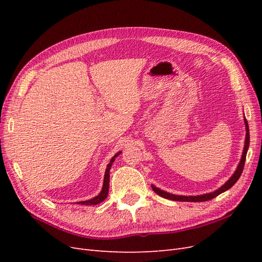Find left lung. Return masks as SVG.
<instances>
[{
	"mask_svg": "<svg viewBox=\"0 0 262 262\" xmlns=\"http://www.w3.org/2000/svg\"><path fill=\"white\" fill-rule=\"evenodd\" d=\"M245 124H246V131H247V133H246V141H245V147H244V152H243V156H242V160H241V163L238 165V167H237L236 171L234 175L231 177V179H229L226 184L224 186H222L220 189H217L216 191L214 192H211V193H207V194H202V195H193V196H187V195H176V194H171V193H168L166 191H163V190L156 188L155 186H152V189L154 190V191L158 194L161 195L163 198H165V199H169V200H172V201H185V202H202V201H208V200H211L213 199V198L217 196L219 194H221L222 192L226 191V190H228L231 187H233L236 181L239 179L242 172H243V169H244V166H245V161H246V155H247V150H248V147H249V128H248V122L247 120L245 119Z\"/></svg>",
	"mask_w": 262,
	"mask_h": 262,
	"instance_id": "left-lung-1",
	"label": "left lung"
}]
</instances>
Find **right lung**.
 <instances>
[{"label": "right lung", "instance_id": "right-lung-1", "mask_svg": "<svg viewBox=\"0 0 262 262\" xmlns=\"http://www.w3.org/2000/svg\"><path fill=\"white\" fill-rule=\"evenodd\" d=\"M121 152H119V153H117L112 160H110V163L107 165V169H106V172H105V178H104V186H102V190L100 191V193L97 195V196H95V198H93V199H91V200H87V201H81V202H78V204H85V205H96V204H98V203H100V202H102L104 201L106 198H107V195H108V191H109V171H110V168H112V165H113V163H114V161L116 160V157L120 154Z\"/></svg>", "mask_w": 262, "mask_h": 262}]
</instances>
